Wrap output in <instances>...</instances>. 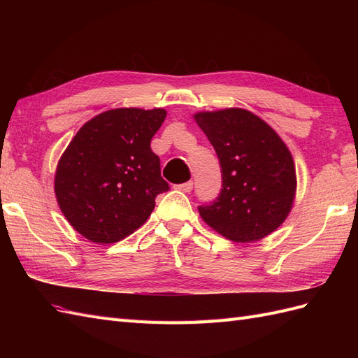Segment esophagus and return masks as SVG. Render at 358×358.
Returning <instances> with one entry per match:
<instances>
[{
  "label": "esophagus",
  "instance_id": "34e87169",
  "mask_svg": "<svg viewBox=\"0 0 358 358\" xmlns=\"http://www.w3.org/2000/svg\"><path fill=\"white\" fill-rule=\"evenodd\" d=\"M175 188L179 189V191H183V192H191V189H192V180L185 182V183H179V185H175Z\"/></svg>",
  "mask_w": 358,
  "mask_h": 358
}]
</instances>
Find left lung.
<instances>
[{
    "instance_id": "obj_1",
    "label": "left lung",
    "mask_w": 358,
    "mask_h": 358,
    "mask_svg": "<svg viewBox=\"0 0 358 358\" xmlns=\"http://www.w3.org/2000/svg\"><path fill=\"white\" fill-rule=\"evenodd\" d=\"M194 119L218 155L222 188L199 206L204 222L225 239L249 243L285 221L296 196V167L275 129L245 109L200 112Z\"/></svg>"
}]
</instances>
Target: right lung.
I'll return each mask as SVG.
<instances>
[{
  "label": "right lung",
  "mask_w": 358,
  "mask_h": 358,
  "mask_svg": "<svg viewBox=\"0 0 358 358\" xmlns=\"http://www.w3.org/2000/svg\"><path fill=\"white\" fill-rule=\"evenodd\" d=\"M164 109L136 107L92 117L73 137L55 175L59 209L73 229L94 243H115L143 225L155 197L169 191L150 140Z\"/></svg>",
  "instance_id": "right-lung-1"
}]
</instances>
